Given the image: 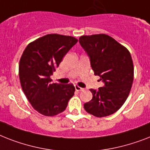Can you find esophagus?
Segmentation results:
<instances>
[{
	"label": "esophagus",
	"instance_id": "obj_1",
	"mask_svg": "<svg viewBox=\"0 0 150 150\" xmlns=\"http://www.w3.org/2000/svg\"><path fill=\"white\" fill-rule=\"evenodd\" d=\"M75 88L76 91H81V90L83 89L82 88H81L80 86H75Z\"/></svg>",
	"mask_w": 150,
	"mask_h": 150
}]
</instances>
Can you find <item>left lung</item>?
<instances>
[{
	"label": "left lung",
	"mask_w": 150,
	"mask_h": 150,
	"mask_svg": "<svg viewBox=\"0 0 150 150\" xmlns=\"http://www.w3.org/2000/svg\"><path fill=\"white\" fill-rule=\"evenodd\" d=\"M79 43L89 57L95 75L104 83L98 90L90 89L92 100L84 104L87 112L105 117L119 110L132 87L134 68L126 47L104 34L79 38Z\"/></svg>",
	"instance_id": "obj_1"
}]
</instances>
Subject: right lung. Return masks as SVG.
I'll return each instance as SVG.
<instances>
[{"label":"right lung","mask_w":150,"mask_h":150,"mask_svg":"<svg viewBox=\"0 0 150 150\" xmlns=\"http://www.w3.org/2000/svg\"><path fill=\"white\" fill-rule=\"evenodd\" d=\"M78 40L71 36L51 34L27 46L19 63V78L24 93L33 108L46 116L65 110L74 96L72 84L52 83L51 75Z\"/></svg>","instance_id":"add662e5"}]
</instances>
